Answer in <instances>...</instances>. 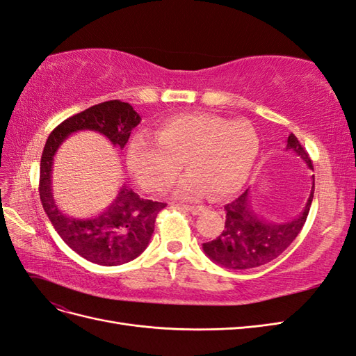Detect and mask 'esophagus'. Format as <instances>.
Wrapping results in <instances>:
<instances>
[{
    "label": "esophagus",
    "mask_w": 356,
    "mask_h": 356,
    "mask_svg": "<svg viewBox=\"0 0 356 356\" xmlns=\"http://www.w3.org/2000/svg\"><path fill=\"white\" fill-rule=\"evenodd\" d=\"M184 209L188 211V213H191L193 216H197L200 213H204L207 208L202 207V205H184Z\"/></svg>",
    "instance_id": "obj_1"
}]
</instances>
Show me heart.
<instances>
[{"label": "heart", "instance_id": "obj_1", "mask_svg": "<svg viewBox=\"0 0 356 356\" xmlns=\"http://www.w3.org/2000/svg\"><path fill=\"white\" fill-rule=\"evenodd\" d=\"M261 139L252 124L211 113L175 115L154 131L134 136L127 165L138 184L165 191L177 178L182 163L190 174L178 181L174 195L196 199L211 190L222 197L235 193L252 174Z\"/></svg>", "mask_w": 356, "mask_h": 356}]
</instances>
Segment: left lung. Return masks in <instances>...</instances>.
<instances>
[{
    "label": "left lung",
    "mask_w": 356,
    "mask_h": 356,
    "mask_svg": "<svg viewBox=\"0 0 356 356\" xmlns=\"http://www.w3.org/2000/svg\"><path fill=\"white\" fill-rule=\"evenodd\" d=\"M286 148L300 156L305 165L313 170V163L309 154L293 133L287 138ZM313 193L314 177L310 196L302 213L291 222L275 223L266 222L256 213L248 197V190H245L241 196L225 205L226 220L223 232L213 241L202 244V248L211 261L227 270H250V268L271 262L273 259L280 256L301 232L312 207Z\"/></svg>",
    "instance_id": "8db88e82"
}]
</instances>
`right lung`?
<instances>
[{"mask_svg": "<svg viewBox=\"0 0 356 356\" xmlns=\"http://www.w3.org/2000/svg\"><path fill=\"white\" fill-rule=\"evenodd\" d=\"M140 122L131 104L109 100L63 121L46 140L40 163V200L52 226L73 252L103 266L127 264L143 253L154 232L156 218L166 207L163 202L142 199L122 186L112 204L95 217L74 218L60 211L52 193V163L56 149L72 133L97 131L113 147L124 148L131 130Z\"/></svg>", "mask_w": 356, "mask_h": 356, "instance_id": "add662e5", "label": "right lung"}]
</instances>
